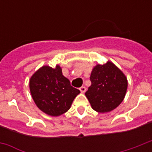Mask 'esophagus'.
I'll return each instance as SVG.
<instances>
[{"label":"esophagus","instance_id":"obj_1","mask_svg":"<svg viewBox=\"0 0 152 152\" xmlns=\"http://www.w3.org/2000/svg\"><path fill=\"white\" fill-rule=\"evenodd\" d=\"M80 91L82 93H84L86 91V88L84 86H82L81 88H80Z\"/></svg>","mask_w":152,"mask_h":152}]
</instances>
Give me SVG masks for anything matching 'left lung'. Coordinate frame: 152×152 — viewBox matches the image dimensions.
<instances>
[{
	"label": "left lung",
	"instance_id": "8db88e82",
	"mask_svg": "<svg viewBox=\"0 0 152 152\" xmlns=\"http://www.w3.org/2000/svg\"><path fill=\"white\" fill-rule=\"evenodd\" d=\"M90 80L91 85L85 95L93 110L106 113L121 103L127 91V79L112 62L96 65L91 72Z\"/></svg>",
	"mask_w": 152,
	"mask_h": 152
}]
</instances>
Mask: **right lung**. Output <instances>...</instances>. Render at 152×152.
<instances>
[{
	"mask_svg": "<svg viewBox=\"0 0 152 152\" xmlns=\"http://www.w3.org/2000/svg\"><path fill=\"white\" fill-rule=\"evenodd\" d=\"M30 91L36 106L50 116H59L69 110L80 91L72 87L62 75L61 69L43 66L30 80Z\"/></svg>",
	"mask_w": 152,
	"mask_h": 152,
	"instance_id": "obj_1",
	"label": "right lung"
}]
</instances>
